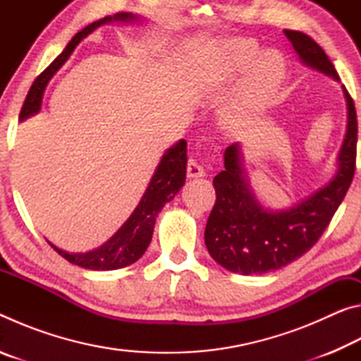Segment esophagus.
Segmentation results:
<instances>
[{
	"label": "esophagus",
	"instance_id": "34e87169",
	"mask_svg": "<svg viewBox=\"0 0 361 361\" xmlns=\"http://www.w3.org/2000/svg\"><path fill=\"white\" fill-rule=\"evenodd\" d=\"M186 175L188 178H202V176H205V170L197 161H195V159H189L188 167H186Z\"/></svg>",
	"mask_w": 361,
	"mask_h": 361
}]
</instances>
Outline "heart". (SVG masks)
I'll return each mask as SVG.
<instances>
[{
	"mask_svg": "<svg viewBox=\"0 0 361 361\" xmlns=\"http://www.w3.org/2000/svg\"><path fill=\"white\" fill-rule=\"evenodd\" d=\"M247 39H231L219 49L216 62L202 75V81L229 82L242 79L221 111V124L237 130L258 118L272 105L286 79V62L277 51H264Z\"/></svg>",
	"mask_w": 361,
	"mask_h": 361,
	"instance_id": "1",
	"label": "heart"
}]
</instances>
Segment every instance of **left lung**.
Returning <instances> with one entry per match:
<instances>
[{"label": "left lung", "mask_w": 361, "mask_h": 361, "mask_svg": "<svg viewBox=\"0 0 361 361\" xmlns=\"http://www.w3.org/2000/svg\"><path fill=\"white\" fill-rule=\"evenodd\" d=\"M299 60L339 82V75L325 51L295 30H285ZM347 105V127L338 169L325 186L302 202L285 210H269L256 197L250 183L240 143L224 151V170L215 178L216 202L205 226V245L213 259L231 272L252 276L290 264L312 248L345 197L357 157V111L342 85Z\"/></svg>", "instance_id": "8db88e82"}]
</instances>
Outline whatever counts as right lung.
I'll list each match as a JSON object with an SVG mask.
<instances>
[{
	"label": "right lung",
	"instance_id": "obj_1",
	"mask_svg": "<svg viewBox=\"0 0 361 361\" xmlns=\"http://www.w3.org/2000/svg\"><path fill=\"white\" fill-rule=\"evenodd\" d=\"M143 20L145 19L142 16L132 14V12H118L114 16L103 17L100 20L92 22L90 25L73 36L68 46L63 49V52L35 79L33 85L30 87L25 103L22 106L20 121H25L30 116L39 113L42 95H44L47 82L62 68V65L70 59L75 47L85 36L92 33L100 25H105V23H133ZM186 162V142L180 140V142H176L164 152L154 173L151 176L149 185L146 188L143 197L140 199L137 209L132 212V215L127 218V221L121 226L111 239L106 240L102 247L85 253H68L51 242H49V245L56 250L60 256H63L66 261H70L71 264L90 269V271H114V269L133 264V262L142 258L146 248L151 243L157 213L178 194L183 185H185Z\"/></svg>",
	"mask_w": 361,
	"mask_h": 361
}]
</instances>
